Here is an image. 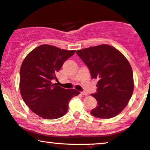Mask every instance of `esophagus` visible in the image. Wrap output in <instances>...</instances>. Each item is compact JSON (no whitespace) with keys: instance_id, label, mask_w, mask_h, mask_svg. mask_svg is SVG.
<instances>
[{"instance_id":"1","label":"esophagus","mask_w":150,"mask_h":150,"mask_svg":"<svg viewBox=\"0 0 150 150\" xmlns=\"http://www.w3.org/2000/svg\"><path fill=\"white\" fill-rule=\"evenodd\" d=\"M81 95H84V96H87L88 94L87 93H86V92H81Z\"/></svg>"}]
</instances>
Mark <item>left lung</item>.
<instances>
[{"instance_id": "obj_1", "label": "left lung", "mask_w": 150, "mask_h": 150, "mask_svg": "<svg viewBox=\"0 0 150 150\" xmlns=\"http://www.w3.org/2000/svg\"><path fill=\"white\" fill-rule=\"evenodd\" d=\"M78 56L88 67L92 79H97V91L92 96L97 106L92 110L94 117L110 119L126 107L132 95L134 79L129 62L119 50L100 45L77 50Z\"/></svg>"}]
</instances>
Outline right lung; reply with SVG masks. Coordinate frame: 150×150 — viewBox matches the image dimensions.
Listing matches in <instances>:
<instances>
[{
	"label": "right lung",
	"mask_w": 150,
	"mask_h": 150,
	"mask_svg": "<svg viewBox=\"0 0 150 150\" xmlns=\"http://www.w3.org/2000/svg\"><path fill=\"white\" fill-rule=\"evenodd\" d=\"M75 51H67L49 45L35 48L23 62L20 70V91L26 105L45 119H55L67 112L69 102L79 92L64 89L57 81V73Z\"/></svg>",
	"instance_id": "right-lung-1"
}]
</instances>
